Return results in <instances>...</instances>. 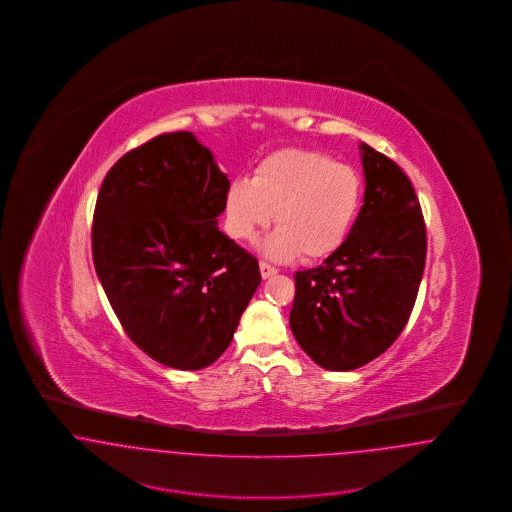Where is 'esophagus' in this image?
<instances>
[{"instance_id":"1","label":"esophagus","mask_w":512,"mask_h":512,"mask_svg":"<svg viewBox=\"0 0 512 512\" xmlns=\"http://www.w3.org/2000/svg\"><path fill=\"white\" fill-rule=\"evenodd\" d=\"M259 268H261V276H263V278H270V276H274V274L278 272V268L268 265L265 261H261V263H259Z\"/></svg>"}]
</instances>
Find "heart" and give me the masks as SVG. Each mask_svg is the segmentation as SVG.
<instances>
[{
  "label": "heart",
  "mask_w": 512,
  "mask_h": 512,
  "mask_svg": "<svg viewBox=\"0 0 512 512\" xmlns=\"http://www.w3.org/2000/svg\"><path fill=\"white\" fill-rule=\"evenodd\" d=\"M363 201V180L349 165L307 149H282L265 157L253 178H234L224 195L226 232L253 242L272 219L278 228L263 253L284 261L301 253L317 261L347 240Z\"/></svg>",
  "instance_id": "1"
}]
</instances>
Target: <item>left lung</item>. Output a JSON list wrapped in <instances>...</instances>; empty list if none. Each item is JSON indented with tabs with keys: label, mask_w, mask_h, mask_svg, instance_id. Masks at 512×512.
I'll use <instances>...</instances> for the list:
<instances>
[{
	"label": "left lung",
	"mask_w": 512,
	"mask_h": 512,
	"mask_svg": "<svg viewBox=\"0 0 512 512\" xmlns=\"http://www.w3.org/2000/svg\"><path fill=\"white\" fill-rule=\"evenodd\" d=\"M359 149L365 205L338 251L295 272L290 313L301 349L340 372L370 363L397 340L426 263V226L411 180L376 149Z\"/></svg>",
	"instance_id": "left-lung-1"
}]
</instances>
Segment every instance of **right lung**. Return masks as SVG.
Returning a JSON list of instances; mask_svg holds the SVG:
<instances>
[{
	"label": "right lung",
	"mask_w": 512,
	"mask_h": 512,
	"mask_svg": "<svg viewBox=\"0 0 512 512\" xmlns=\"http://www.w3.org/2000/svg\"><path fill=\"white\" fill-rule=\"evenodd\" d=\"M228 184L192 132L128 151L101 184L94 267L130 340L161 365H213L261 284L257 259L217 226Z\"/></svg>",
	"instance_id": "obj_1"
}]
</instances>
